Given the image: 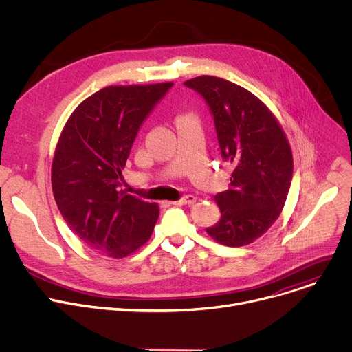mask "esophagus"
<instances>
[{"instance_id": "esophagus-1", "label": "esophagus", "mask_w": 352, "mask_h": 352, "mask_svg": "<svg viewBox=\"0 0 352 352\" xmlns=\"http://www.w3.org/2000/svg\"><path fill=\"white\" fill-rule=\"evenodd\" d=\"M195 203H196V197L192 196V195L184 196L183 199H180V200H177V201H172V204H188V206L195 204Z\"/></svg>"}]
</instances>
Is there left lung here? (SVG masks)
Listing matches in <instances>:
<instances>
[{
    "label": "left lung",
    "mask_w": 352,
    "mask_h": 352,
    "mask_svg": "<svg viewBox=\"0 0 352 352\" xmlns=\"http://www.w3.org/2000/svg\"><path fill=\"white\" fill-rule=\"evenodd\" d=\"M208 102L230 189L214 196L221 217L208 234L227 247L260 239L281 214L293 177L290 143L274 113L245 88L201 75L184 82Z\"/></svg>",
    "instance_id": "8db88e82"
}]
</instances>
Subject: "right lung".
Instances as JSON below:
<instances>
[{"label":"right lung","mask_w":352,"mask_h":352,"mask_svg":"<svg viewBox=\"0 0 352 352\" xmlns=\"http://www.w3.org/2000/svg\"><path fill=\"white\" fill-rule=\"evenodd\" d=\"M173 85L102 88L71 113L58 139L51 182L58 209L89 249L123 258L146 243L157 203L119 190L122 170L142 122Z\"/></svg>","instance_id":"right-lung-1"}]
</instances>
